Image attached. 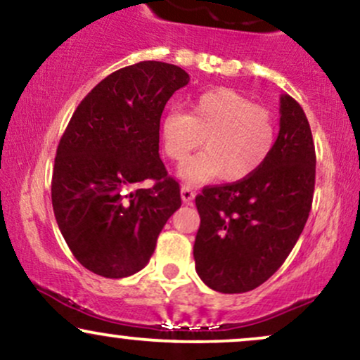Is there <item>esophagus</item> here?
I'll use <instances>...</instances> for the list:
<instances>
[{"label":"esophagus","instance_id":"1","mask_svg":"<svg viewBox=\"0 0 360 360\" xmlns=\"http://www.w3.org/2000/svg\"><path fill=\"white\" fill-rule=\"evenodd\" d=\"M194 196H196V191H194L191 186H188V184L181 186V198H183L184 203H188V205L193 203Z\"/></svg>","mask_w":360,"mask_h":360}]
</instances>
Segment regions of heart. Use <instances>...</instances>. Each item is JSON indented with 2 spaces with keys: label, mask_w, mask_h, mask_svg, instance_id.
Listing matches in <instances>:
<instances>
[{
  "label": "heart",
  "mask_w": 360,
  "mask_h": 360,
  "mask_svg": "<svg viewBox=\"0 0 360 360\" xmlns=\"http://www.w3.org/2000/svg\"><path fill=\"white\" fill-rule=\"evenodd\" d=\"M164 152L183 164L203 146L206 152L189 160L181 176L189 183L247 179L269 159L276 123L267 110L229 88L210 89L189 103V113L172 110L160 123Z\"/></svg>",
  "instance_id": "1"
}]
</instances>
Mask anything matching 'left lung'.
Masks as SVG:
<instances>
[{
	"label": "left lung",
	"mask_w": 360,
	"mask_h": 360,
	"mask_svg": "<svg viewBox=\"0 0 360 360\" xmlns=\"http://www.w3.org/2000/svg\"><path fill=\"white\" fill-rule=\"evenodd\" d=\"M279 135L257 172L196 196L201 223L194 264L214 291H252L283 266L308 220L315 191V143L300 103L281 96Z\"/></svg>",
	"instance_id": "left-lung-1"
}]
</instances>
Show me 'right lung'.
I'll use <instances>...</instances> for the list:
<instances>
[{
	"label": "right lung",
	"mask_w": 360,
	"mask_h": 360,
	"mask_svg": "<svg viewBox=\"0 0 360 360\" xmlns=\"http://www.w3.org/2000/svg\"><path fill=\"white\" fill-rule=\"evenodd\" d=\"M188 82L184 69L166 62L118 69L91 89L62 135L53 214L74 257L94 274L143 269L181 206L179 183L159 157V128L169 98ZM143 180L155 184L139 188Z\"/></svg>",
	"instance_id": "add662e5"
}]
</instances>
